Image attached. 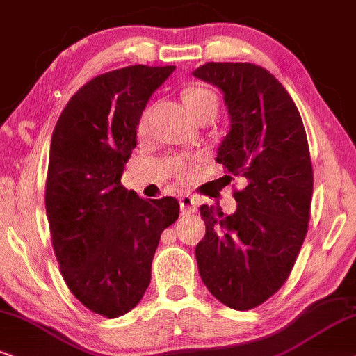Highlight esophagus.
Instances as JSON below:
<instances>
[{"label":"esophagus","mask_w":356,"mask_h":356,"mask_svg":"<svg viewBox=\"0 0 356 356\" xmlns=\"http://www.w3.org/2000/svg\"><path fill=\"white\" fill-rule=\"evenodd\" d=\"M179 204H181L182 213H193L197 210V202L191 195H182L179 199Z\"/></svg>","instance_id":"obj_1"}]
</instances>
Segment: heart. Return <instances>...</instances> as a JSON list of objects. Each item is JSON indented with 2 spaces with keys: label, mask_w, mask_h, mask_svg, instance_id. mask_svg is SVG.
<instances>
[{
  "label": "heart",
  "mask_w": 356,
  "mask_h": 356,
  "mask_svg": "<svg viewBox=\"0 0 356 356\" xmlns=\"http://www.w3.org/2000/svg\"><path fill=\"white\" fill-rule=\"evenodd\" d=\"M182 100H184V103H186L188 111H191V115L195 120L199 118L200 115L207 113V111H211V110L217 111V105H218L217 95H215L211 90L202 87V85H191V87H187L182 92ZM143 128H145V116H143L141 121H139V129H143ZM193 164H197L195 159L187 161V163L182 159L172 161L174 169L177 170L182 177L188 175V170H191Z\"/></svg>",
  "instance_id": "b5f03b06"
}]
</instances>
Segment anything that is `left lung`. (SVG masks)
<instances>
[{"label":"left lung","mask_w":356,"mask_h":356,"mask_svg":"<svg viewBox=\"0 0 356 356\" xmlns=\"http://www.w3.org/2000/svg\"><path fill=\"white\" fill-rule=\"evenodd\" d=\"M223 93L230 131L217 151L241 175L236 210L202 205L195 246L202 281L228 307L248 310L281 289L307 235L314 174L299 110L273 74L250 62H207L192 72Z\"/></svg>","instance_id":"1"}]
</instances>
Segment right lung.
<instances>
[{
    "mask_svg": "<svg viewBox=\"0 0 356 356\" xmlns=\"http://www.w3.org/2000/svg\"><path fill=\"white\" fill-rule=\"evenodd\" d=\"M174 70L129 65L98 75L52 133L46 210L58 268L72 294L108 318L143 299L161 233L179 218L172 197L141 199L121 186L143 111Z\"/></svg>",
    "mask_w": 356,
    "mask_h": 356,
    "instance_id": "obj_1",
    "label": "right lung"
}]
</instances>
